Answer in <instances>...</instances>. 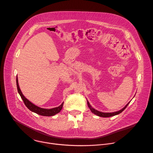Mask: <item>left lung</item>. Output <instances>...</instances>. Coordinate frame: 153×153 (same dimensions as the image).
<instances>
[{
  "label": "left lung",
  "instance_id": "obj_1",
  "mask_svg": "<svg viewBox=\"0 0 153 153\" xmlns=\"http://www.w3.org/2000/svg\"><path fill=\"white\" fill-rule=\"evenodd\" d=\"M130 103V102H129ZM129 103L128 104H127L126 105V106L124 108H123L122 109L119 110V111H116V112H114V113H102V112H100V111H98L96 109H95L94 108L91 107V106L90 105L89 102L87 101V105H88V108H90V111L92 112V113L94 114H96L100 117H111V116H116L117 114H119L120 113H121L122 112H123L126 108L127 106H128V105L129 104Z\"/></svg>",
  "mask_w": 153,
  "mask_h": 153
}]
</instances>
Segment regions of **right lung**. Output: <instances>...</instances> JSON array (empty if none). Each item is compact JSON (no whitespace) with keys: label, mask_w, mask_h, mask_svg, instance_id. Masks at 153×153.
Returning a JSON list of instances; mask_svg holds the SVG:
<instances>
[{"label":"right lung","mask_w":153,"mask_h":153,"mask_svg":"<svg viewBox=\"0 0 153 153\" xmlns=\"http://www.w3.org/2000/svg\"><path fill=\"white\" fill-rule=\"evenodd\" d=\"M16 86H17V89H18V93H19V95L21 96V98H22V100L23 101L25 105H26V106L30 111H31L32 112H34V113H36L37 114L44 116H54L56 114L58 113L59 112H60V111L62 110V109L63 108V103L62 105H61L60 106H59L58 107L54 108H52V109H44V108H39V107L36 106L35 105H34L33 103H32L31 102H30V101H29L23 95L21 90H20V88H19V85H18V77H16Z\"/></svg>","instance_id":"right-lung-1"}]
</instances>
